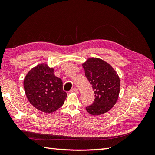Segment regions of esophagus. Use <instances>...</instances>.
<instances>
[{
	"mask_svg": "<svg viewBox=\"0 0 155 155\" xmlns=\"http://www.w3.org/2000/svg\"><path fill=\"white\" fill-rule=\"evenodd\" d=\"M71 92H72V93H74L76 94H78V90L77 88H73L71 90Z\"/></svg>",
	"mask_w": 155,
	"mask_h": 155,
	"instance_id": "obj_1",
	"label": "esophagus"
}]
</instances>
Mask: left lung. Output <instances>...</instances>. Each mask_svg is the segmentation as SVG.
I'll list each match as a JSON object with an SVG mask.
<instances>
[{"mask_svg": "<svg viewBox=\"0 0 155 155\" xmlns=\"http://www.w3.org/2000/svg\"><path fill=\"white\" fill-rule=\"evenodd\" d=\"M83 67L95 94L94 103L86 110L92 115L107 113L116 104L119 95L120 81L118 74L108 62L98 58H88Z\"/></svg>", "mask_w": 155, "mask_h": 155, "instance_id": "obj_1", "label": "left lung"}]
</instances>
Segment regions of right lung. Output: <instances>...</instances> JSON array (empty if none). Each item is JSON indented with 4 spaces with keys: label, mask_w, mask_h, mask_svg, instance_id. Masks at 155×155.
<instances>
[{
    "label": "right lung",
    "mask_w": 155,
    "mask_h": 155,
    "mask_svg": "<svg viewBox=\"0 0 155 155\" xmlns=\"http://www.w3.org/2000/svg\"><path fill=\"white\" fill-rule=\"evenodd\" d=\"M24 88L31 104L45 113L58 109L67 98L62 80L45 63L38 64L28 72L24 79Z\"/></svg>",
    "instance_id": "add662e5"
}]
</instances>
